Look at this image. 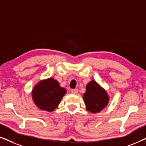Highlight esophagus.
I'll return each mask as SVG.
<instances>
[{
  "mask_svg": "<svg viewBox=\"0 0 146 146\" xmlns=\"http://www.w3.org/2000/svg\"><path fill=\"white\" fill-rule=\"evenodd\" d=\"M78 92V89H72L71 90V93L73 94H76Z\"/></svg>",
  "mask_w": 146,
  "mask_h": 146,
  "instance_id": "obj_1",
  "label": "esophagus"
}]
</instances>
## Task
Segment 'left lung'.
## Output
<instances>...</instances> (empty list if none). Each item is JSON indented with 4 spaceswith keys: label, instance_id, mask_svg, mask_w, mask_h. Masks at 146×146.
Returning <instances> with one entry per match:
<instances>
[{
    "label": "left lung",
    "instance_id": "8db88e82",
    "mask_svg": "<svg viewBox=\"0 0 146 146\" xmlns=\"http://www.w3.org/2000/svg\"><path fill=\"white\" fill-rule=\"evenodd\" d=\"M83 99L87 110L94 113L102 110L109 102V96L106 91L95 80H91L87 84Z\"/></svg>",
    "mask_w": 146,
    "mask_h": 146
}]
</instances>
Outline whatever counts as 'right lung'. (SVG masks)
<instances>
[{"instance_id": "1", "label": "right lung", "mask_w": 146, "mask_h": 146, "mask_svg": "<svg viewBox=\"0 0 146 146\" xmlns=\"http://www.w3.org/2000/svg\"><path fill=\"white\" fill-rule=\"evenodd\" d=\"M66 90L53 78L40 81L32 91L34 102L42 110L53 111L58 106Z\"/></svg>"}]
</instances>
